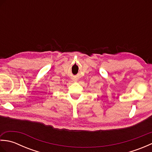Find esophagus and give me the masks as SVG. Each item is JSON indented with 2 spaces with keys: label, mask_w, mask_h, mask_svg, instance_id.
<instances>
[{
  "label": "esophagus",
  "mask_w": 152,
  "mask_h": 152,
  "mask_svg": "<svg viewBox=\"0 0 152 152\" xmlns=\"http://www.w3.org/2000/svg\"><path fill=\"white\" fill-rule=\"evenodd\" d=\"M74 81H76V79H74Z\"/></svg>",
  "instance_id": "1"
}]
</instances>
